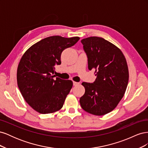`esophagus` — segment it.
<instances>
[{"instance_id":"1","label":"esophagus","mask_w":148,"mask_h":148,"mask_svg":"<svg viewBox=\"0 0 148 148\" xmlns=\"http://www.w3.org/2000/svg\"><path fill=\"white\" fill-rule=\"evenodd\" d=\"M78 84H79V83H78V82H73V86H77V85H78Z\"/></svg>"}]
</instances>
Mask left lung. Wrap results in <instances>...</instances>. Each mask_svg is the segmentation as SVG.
<instances>
[{
  "label": "left lung",
  "instance_id": "left-lung-1",
  "mask_svg": "<svg viewBox=\"0 0 148 148\" xmlns=\"http://www.w3.org/2000/svg\"><path fill=\"white\" fill-rule=\"evenodd\" d=\"M81 42L88 58V69L95 70L93 83H82L85 88L80 97L82 109L96 115L113 110L122 99L128 83L126 59L120 49L102 38L92 36Z\"/></svg>",
  "mask_w": 148,
  "mask_h": 148
}]
</instances>
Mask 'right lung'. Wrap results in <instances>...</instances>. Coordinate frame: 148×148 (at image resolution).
<instances>
[{"mask_svg":"<svg viewBox=\"0 0 148 148\" xmlns=\"http://www.w3.org/2000/svg\"><path fill=\"white\" fill-rule=\"evenodd\" d=\"M79 39L49 36L34 44L22 56L17 69L18 86L26 102L36 111L46 114L63 107L73 82L55 78V65L61 64L62 51Z\"/></svg>","mask_w":148,"mask_h":148,"instance_id":"add662e5","label":"right lung"}]
</instances>
